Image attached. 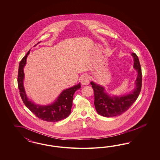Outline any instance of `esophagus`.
<instances>
[{"label":"esophagus","mask_w":160,"mask_h":160,"mask_svg":"<svg viewBox=\"0 0 160 160\" xmlns=\"http://www.w3.org/2000/svg\"><path fill=\"white\" fill-rule=\"evenodd\" d=\"M89 82H90V78L88 76L86 75V76H82V80H81V82H82V85H84V86L88 85Z\"/></svg>","instance_id":"34e87169"}]
</instances>
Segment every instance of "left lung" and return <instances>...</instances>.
I'll return each instance as SVG.
<instances>
[{"instance_id":"left-lung-1","label":"left lung","mask_w":160,"mask_h":160,"mask_svg":"<svg viewBox=\"0 0 160 160\" xmlns=\"http://www.w3.org/2000/svg\"><path fill=\"white\" fill-rule=\"evenodd\" d=\"M134 58V68L137 71L138 75L136 80L134 90L128 94L121 96L111 97L106 92L104 87L95 82H90L92 86L94 94V106L98 114L106 117L120 116L136 102L138 97L142 86V73L140 63L138 56L132 53Z\"/></svg>"}]
</instances>
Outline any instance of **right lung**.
I'll use <instances>...</instances> for the list:
<instances>
[{"label": "right lung", "mask_w": 160, "mask_h": 160, "mask_svg": "<svg viewBox=\"0 0 160 160\" xmlns=\"http://www.w3.org/2000/svg\"><path fill=\"white\" fill-rule=\"evenodd\" d=\"M29 53L30 50L20 62L18 76V84L20 95L24 105L36 116L43 121L54 122L67 118L71 112L73 95L75 92L81 87L80 83L63 90L55 102L51 104L48 106L36 104L33 102L29 100L26 96L23 86L24 77L23 68L26 63V58Z\"/></svg>", "instance_id": "right-lung-1"}]
</instances>
